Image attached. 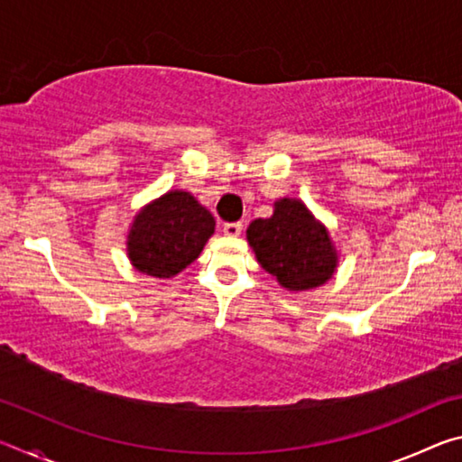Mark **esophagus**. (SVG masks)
<instances>
[{"label":"esophagus","mask_w":462,"mask_h":462,"mask_svg":"<svg viewBox=\"0 0 462 462\" xmlns=\"http://www.w3.org/2000/svg\"><path fill=\"white\" fill-rule=\"evenodd\" d=\"M240 232H242V224L240 222L224 224V234H226V236H240Z\"/></svg>","instance_id":"esophagus-1"}]
</instances>
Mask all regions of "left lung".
<instances>
[{
    "instance_id": "obj_1",
    "label": "left lung",
    "mask_w": 462,
    "mask_h": 462,
    "mask_svg": "<svg viewBox=\"0 0 462 462\" xmlns=\"http://www.w3.org/2000/svg\"><path fill=\"white\" fill-rule=\"evenodd\" d=\"M246 240L261 267L289 291L324 285L338 264L326 226L300 199H277L271 217L248 226Z\"/></svg>"
}]
</instances>
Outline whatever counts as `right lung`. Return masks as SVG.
Here are the masks:
<instances>
[{
	"label": "right lung",
	"mask_w": 462,
	"mask_h": 462,
	"mask_svg": "<svg viewBox=\"0 0 462 462\" xmlns=\"http://www.w3.org/2000/svg\"><path fill=\"white\" fill-rule=\"evenodd\" d=\"M214 228V216L189 191H169L134 216L128 259L148 277H175L198 259Z\"/></svg>",
	"instance_id": "obj_1"
}]
</instances>
